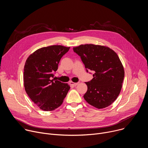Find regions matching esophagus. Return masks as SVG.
<instances>
[{
	"label": "esophagus",
	"instance_id": "34e87169",
	"mask_svg": "<svg viewBox=\"0 0 148 148\" xmlns=\"http://www.w3.org/2000/svg\"><path fill=\"white\" fill-rule=\"evenodd\" d=\"M78 83H79V82H72V81L70 82V86H76L77 85H78Z\"/></svg>",
	"mask_w": 148,
	"mask_h": 148
}]
</instances>
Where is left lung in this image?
<instances>
[{
	"instance_id": "8db88e82",
	"label": "left lung",
	"mask_w": 148,
	"mask_h": 148,
	"mask_svg": "<svg viewBox=\"0 0 148 148\" xmlns=\"http://www.w3.org/2000/svg\"><path fill=\"white\" fill-rule=\"evenodd\" d=\"M73 50L81 57L87 72H94V78L85 82L88 89L84 98L98 109L110 106L121 92L125 75L118 56L108 47L92 44L81 45Z\"/></svg>"
}]
</instances>
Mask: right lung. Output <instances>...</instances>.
Here are the masks:
<instances>
[{"label":"right lung","instance_id":"right-lung-1","mask_svg":"<svg viewBox=\"0 0 148 148\" xmlns=\"http://www.w3.org/2000/svg\"><path fill=\"white\" fill-rule=\"evenodd\" d=\"M70 47L54 45L42 47L27 58L23 74L25 91L42 110H54L62 103L70 87L55 79L54 73L58 69V63Z\"/></svg>","mask_w":148,"mask_h":148}]
</instances>
